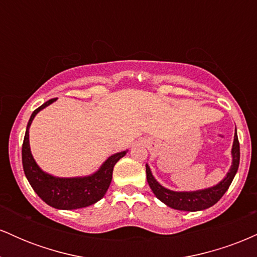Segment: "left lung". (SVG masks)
I'll return each mask as SVG.
<instances>
[{
  "mask_svg": "<svg viewBox=\"0 0 257 257\" xmlns=\"http://www.w3.org/2000/svg\"><path fill=\"white\" fill-rule=\"evenodd\" d=\"M232 164L229 170L227 172L225 178L217 182L216 185L210 186V187L202 188V190L196 191H173L169 188L162 186L155 176L152 175L151 168L146 164V179L149 186L151 187L152 192L155 196L163 202L164 204L169 208L175 209L180 211H200L210 208L221 199V197L228 190L229 185L232 184L235 174H237L238 167H239V141H238L237 129L234 133V139H233V145L231 150Z\"/></svg>",
  "mask_w": 257,
  "mask_h": 257,
  "instance_id": "left-lung-1",
  "label": "left lung"
}]
</instances>
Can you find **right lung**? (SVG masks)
Segmentation results:
<instances>
[{"label": "right lung", "instance_id": "1", "mask_svg": "<svg viewBox=\"0 0 257 257\" xmlns=\"http://www.w3.org/2000/svg\"><path fill=\"white\" fill-rule=\"evenodd\" d=\"M54 101H57V99L48 100L32 112L26 125L24 143H23V168H24L29 184L44 203L59 210H75V209L85 208V206L95 204L105 196L112 181L113 167L120 158L124 157L128 150L110 156L96 172L89 175L60 178V176H54L46 173L36 163L31 153L29 129L38 112Z\"/></svg>", "mask_w": 257, "mask_h": 257}]
</instances>
